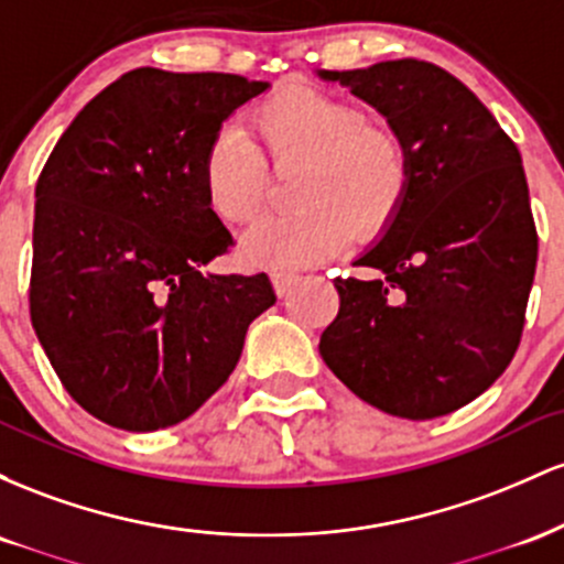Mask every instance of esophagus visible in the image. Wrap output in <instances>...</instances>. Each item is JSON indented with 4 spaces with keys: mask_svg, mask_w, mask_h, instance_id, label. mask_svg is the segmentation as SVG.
Listing matches in <instances>:
<instances>
[{
    "mask_svg": "<svg viewBox=\"0 0 564 564\" xmlns=\"http://www.w3.org/2000/svg\"><path fill=\"white\" fill-rule=\"evenodd\" d=\"M302 278L294 273H273V286L278 291V296H289L291 291L300 286Z\"/></svg>",
    "mask_w": 564,
    "mask_h": 564,
    "instance_id": "34e87169",
    "label": "esophagus"
}]
</instances>
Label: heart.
I'll list each match as a JSON object with an SVG mask.
<instances>
[{
  "instance_id": "heart-1",
  "label": "heart",
  "mask_w": 564,
  "mask_h": 564,
  "mask_svg": "<svg viewBox=\"0 0 564 564\" xmlns=\"http://www.w3.org/2000/svg\"><path fill=\"white\" fill-rule=\"evenodd\" d=\"M254 140L225 127L204 159V196L228 225L257 215L268 183L264 161H302L291 215L262 217L243 232L241 257L278 273L318 264L352 241L384 232L411 187V153L403 138L371 124L366 111L341 97L289 87L251 113Z\"/></svg>"
}]
</instances>
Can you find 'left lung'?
Returning <instances> with one entry per match:
<instances>
[{
	"label": "left lung",
	"mask_w": 564,
	"mask_h": 564,
	"mask_svg": "<svg viewBox=\"0 0 564 564\" xmlns=\"http://www.w3.org/2000/svg\"><path fill=\"white\" fill-rule=\"evenodd\" d=\"M384 116L411 153L392 225L336 278L339 315L321 355L379 411L426 422L507 371L525 326L539 236L522 156L469 87L435 63L318 70Z\"/></svg>",
	"instance_id": "left-lung-1"
}]
</instances>
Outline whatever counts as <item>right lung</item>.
I'll use <instances>...</instances> for the list:
<instances>
[{
	"mask_svg": "<svg viewBox=\"0 0 564 564\" xmlns=\"http://www.w3.org/2000/svg\"><path fill=\"white\" fill-rule=\"evenodd\" d=\"M268 89L134 68L82 108L39 174L31 323L70 398L100 422L153 432L196 413L275 304L264 273H200L232 243L206 206V151Z\"/></svg>",
	"mask_w": 564,
	"mask_h": 564,
	"instance_id": "add662e5",
	"label": "right lung"
}]
</instances>
